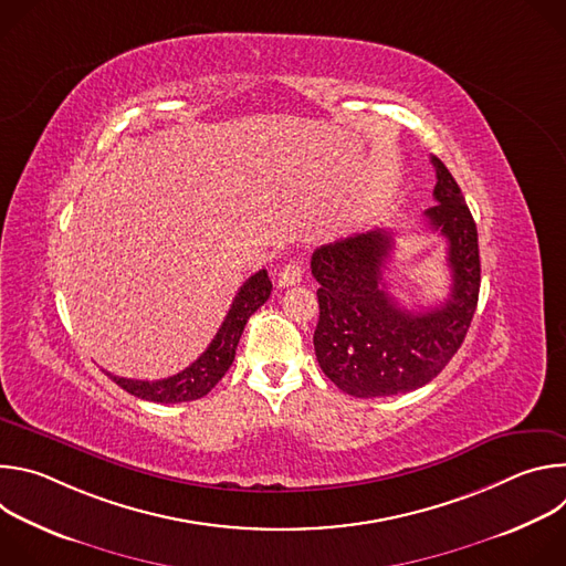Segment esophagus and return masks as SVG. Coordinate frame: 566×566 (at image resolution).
I'll list each match as a JSON object with an SVG mask.
<instances>
[{
  "mask_svg": "<svg viewBox=\"0 0 566 566\" xmlns=\"http://www.w3.org/2000/svg\"><path fill=\"white\" fill-rule=\"evenodd\" d=\"M300 282H302V266L297 262H289L277 275V286L280 289H289V286H295Z\"/></svg>",
  "mask_w": 566,
  "mask_h": 566,
  "instance_id": "1",
  "label": "esophagus"
}]
</instances>
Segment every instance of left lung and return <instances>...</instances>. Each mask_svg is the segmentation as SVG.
Segmentation results:
<instances>
[{"label": "left lung", "mask_w": 566, "mask_h": 566, "mask_svg": "<svg viewBox=\"0 0 566 566\" xmlns=\"http://www.w3.org/2000/svg\"><path fill=\"white\" fill-rule=\"evenodd\" d=\"M432 166L437 203L426 210V221L448 241L452 275L443 304L415 313L385 291L391 232L354 234L319 247L311 258V273L319 284L315 356L327 378L356 398L406 394L430 382L461 347L476 308V226L448 168L437 156Z\"/></svg>", "instance_id": "8db88e82"}]
</instances>
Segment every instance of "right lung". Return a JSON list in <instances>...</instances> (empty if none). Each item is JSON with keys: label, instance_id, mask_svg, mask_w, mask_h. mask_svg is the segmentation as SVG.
Returning a JSON list of instances; mask_svg holds the SVG:
<instances>
[{"label": "right lung", "instance_id": "right-lung-1", "mask_svg": "<svg viewBox=\"0 0 566 566\" xmlns=\"http://www.w3.org/2000/svg\"><path fill=\"white\" fill-rule=\"evenodd\" d=\"M271 291L273 284L266 271H258L255 275H251L234 295L230 311L208 349L184 371L164 380H134L112 374L107 376L132 396L151 402H186L203 398L232 365L234 349L239 345L241 334H244L249 317L271 297Z\"/></svg>", "mask_w": 566, "mask_h": 566}]
</instances>
